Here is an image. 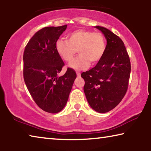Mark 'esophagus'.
Instances as JSON below:
<instances>
[{"label":"esophagus","instance_id":"esophagus-1","mask_svg":"<svg viewBox=\"0 0 151 151\" xmlns=\"http://www.w3.org/2000/svg\"><path fill=\"white\" fill-rule=\"evenodd\" d=\"M76 75H77L78 76H81V73L79 72H76Z\"/></svg>","mask_w":151,"mask_h":151}]
</instances>
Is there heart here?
Instances as JSON below:
<instances>
[{
    "mask_svg": "<svg viewBox=\"0 0 151 151\" xmlns=\"http://www.w3.org/2000/svg\"><path fill=\"white\" fill-rule=\"evenodd\" d=\"M55 48L58 56L63 60L70 63L76 52L79 56L70 64L75 70H85L94 65L103 57L106 50V41L103 35L86 30H76L68 34L66 40H57Z\"/></svg>",
    "mask_w": 151,
    "mask_h": 151,
    "instance_id": "obj_1",
    "label": "heart"
}]
</instances>
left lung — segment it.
I'll use <instances>...</instances> for the list:
<instances>
[{
	"instance_id": "1",
	"label": "left lung",
	"mask_w": 151,
	"mask_h": 151,
	"mask_svg": "<svg viewBox=\"0 0 151 151\" xmlns=\"http://www.w3.org/2000/svg\"><path fill=\"white\" fill-rule=\"evenodd\" d=\"M106 39L103 57L91 70L81 74L86 98L94 111L104 113L118 105L127 93L131 62L124 42L106 28L96 26Z\"/></svg>"
}]
</instances>
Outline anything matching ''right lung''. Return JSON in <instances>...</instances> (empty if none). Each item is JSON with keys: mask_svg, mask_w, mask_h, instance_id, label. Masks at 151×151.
<instances>
[{"mask_svg": "<svg viewBox=\"0 0 151 151\" xmlns=\"http://www.w3.org/2000/svg\"><path fill=\"white\" fill-rule=\"evenodd\" d=\"M67 25L45 27L28 42L23 55L24 83L36 104L49 113H57L65 106L76 77L68 68L58 75L65 64L55 48L57 40Z\"/></svg>", "mask_w": 151, "mask_h": 151, "instance_id": "1", "label": "right lung"}]
</instances>
